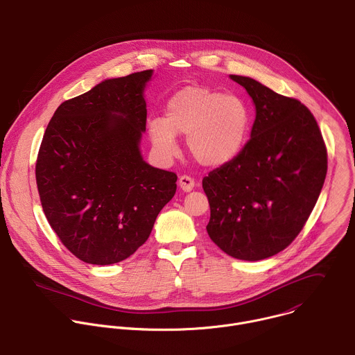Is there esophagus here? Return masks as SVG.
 I'll use <instances>...</instances> for the list:
<instances>
[{
    "mask_svg": "<svg viewBox=\"0 0 355 355\" xmlns=\"http://www.w3.org/2000/svg\"><path fill=\"white\" fill-rule=\"evenodd\" d=\"M178 184H180V188H181L184 192H191V191L193 189V187H195V181H193L191 177H188V175L180 177Z\"/></svg>",
    "mask_w": 355,
    "mask_h": 355,
    "instance_id": "34e87169",
    "label": "esophagus"
}]
</instances>
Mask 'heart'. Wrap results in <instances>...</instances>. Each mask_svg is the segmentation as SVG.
<instances>
[{
    "label": "heart",
    "mask_w": 355,
    "mask_h": 355,
    "mask_svg": "<svg viewBox=\"0 0 355 355\" xmlns=\"http://www.w3.org/2000/svg\"><path fill=\"white\" fill-rule=\"evenodd\" d=\"M252 125L253 112L242 96L206 85H188L168 99L166 117L148 120V134L163 157L177 153V135H188L187 146L195 162L220 168L241 156Z\"/></svg>",
    "instance_id": "1"
}]
</instances>
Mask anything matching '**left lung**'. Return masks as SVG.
<instances>
[{
    "mask_svg": "<svg viewBox=\"0 0 355 355\" xmlns=\"http://www.w3.org/2000/svg\"><path fill=\"white\" fill-rule=\"evenodd\" d=\"M256 107L241 156L203 178L210 239L228 256L259 261L288 248L325 182L328 155L311 112L254 78L230 76Z\"/></svg>",
    "mask_w": 355,
    "mask_h": 355,
    "instance_id": "8db88e82",
    "label": "left lung"
}]
</instances>
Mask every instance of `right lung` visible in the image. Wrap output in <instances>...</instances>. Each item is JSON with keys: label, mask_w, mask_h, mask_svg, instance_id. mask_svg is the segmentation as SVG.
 <instances>
[{"label": "right lung", "mask_w": 355, "mask_h": 355, "mask_svg": "<svg viewBox=\"0 0 355 355\" xmlns=\"http://www.w3.org/2000/svg\"><path fill=\"white\" fill-rule=\"evenodd\" d=\"M152 76L101 81L64 101L45 130L35 164L42 210L84 263L109 266L134 254L175 193L177 175L141 153Z\"/></svg>", "instance_id": "add662e5"}]
</instances>
